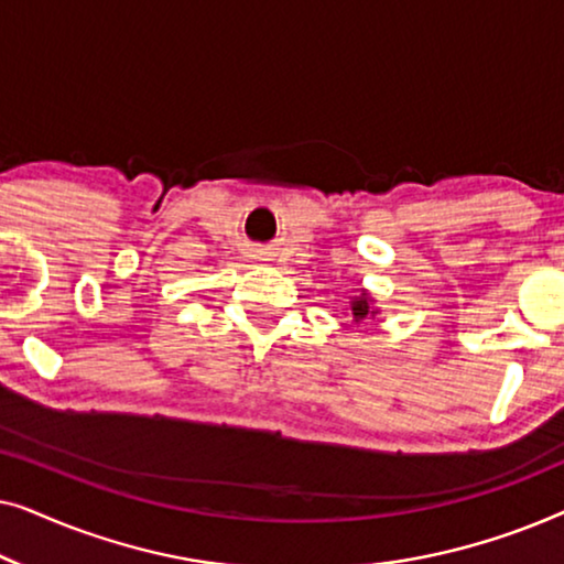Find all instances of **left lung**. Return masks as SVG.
Masks as SVG:
<instances>
[{"label": "left lung", "mask_w": 564, "mask_h": 564, "mask_svg": "<svg viewBox=\"0 0 564 564\" xmlns=\"http://www.w3.org/2000/svg\"><path fill=\"white\" fill-rule=\"evenodd\" d=\"M346 313H349L351 321L359 326L361 321L375 318V315H380V307L375 305V297L369 295V290L361 288V290L357 292V295H354V297L349 300V307H346Z\"/></svg>", "instance_id": "8db88e82"}]
</instances>
